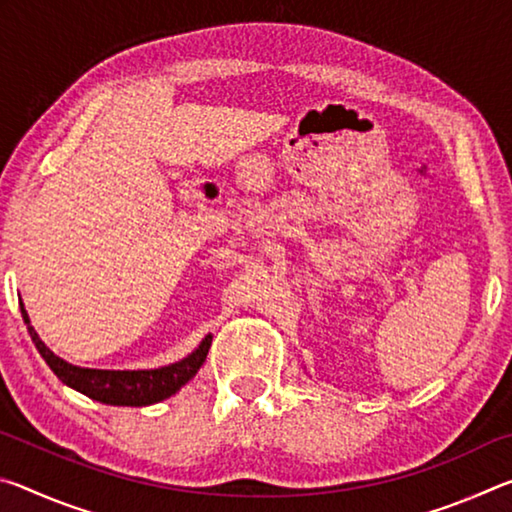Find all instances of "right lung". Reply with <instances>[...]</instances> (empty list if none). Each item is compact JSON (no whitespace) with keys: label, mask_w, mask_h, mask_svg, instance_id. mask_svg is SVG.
Returning a JSON list of instances; mask_svg holds the SVG:
<instances>
[{"label":"right lung","mask_w":512,"mask_h":512,"mask_svg":"<svg viewBox=\"0 0 512 512\" xmlns=\"http://www.w3.org/2000/svg\"><path fill=\"white\" fill-rule=\"evenodd\" d=\"M20 311L24 323H27L31 341L36 343L40 357L47 361V366L54 370V375L67 384L74 391L88 395L90 400H97L101 404L112 406H149L155 402L167 400V397L176 395L189 379H192L198 368L203 366L207 359V350L212 345V336L207 334L201 345L171 366L153 368V370H97V368H81L72 366L58 354L51 352L36 329L31 327V320L27 309L20 302Z\"/></svg>","instance_id":"1"}]
</instances>
